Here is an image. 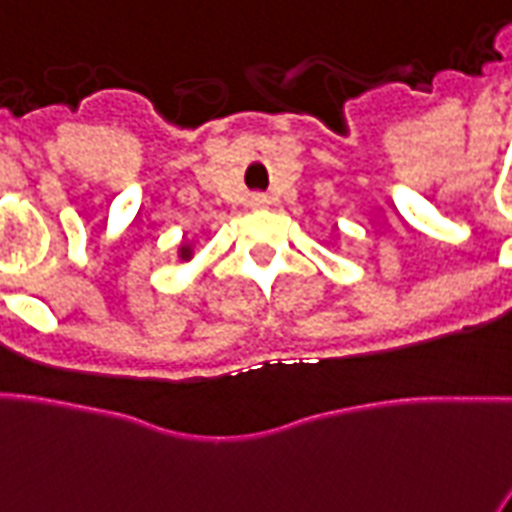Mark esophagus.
I'll list each match as a JSON object with an SVG mask.
<instances>
[{
  "label": "esophagus",
  "mask_w": 512,
  "mask_h": 512,
  "mask_svg": "<svg viewBox=\"0 0 512 512\" xmlns=\"http://www.w3.org/2000/svg\"><path fill=\"white\" fill-rule=\"evenodd\" d=\"M248 205H251V208H264V205H267V197H264V194H251V197H248Z\"/></svg>",
  "instance_id": "1"
}]
</instances>
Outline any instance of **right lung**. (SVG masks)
<instances>
[{"instance_id":"right-lung-1","label":"right lung","mask_w":512,"mask_h":512,"mask_svg":"<svg viewBox=\"0 0 512 512\" xmlns=\"http://www.w3.org/2000/svg\"><path fill=\"white\" fill-rule=\"evenodd\" d=\"M186 253H189V248H181V256H186Z\"/></svg>"}]
</instances>
